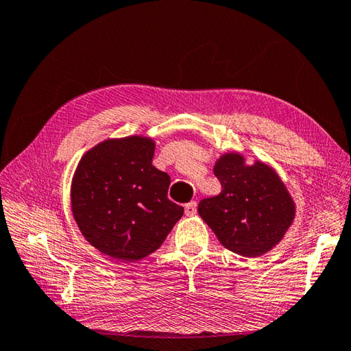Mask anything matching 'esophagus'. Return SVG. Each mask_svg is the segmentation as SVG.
Listing matches in <instances>:
<instances>
[{
    "instance_id": "esophagus-1",
    "label": "esophagus",
    "mask_w": 351,
    "mask_h": 351,
    "mask_svg": "<svg viewBox=\"0 0 351 351\" xmlns=\"http://www.w3.org/2000/svg\"><path fill=\"white\" fill-rule=\"evenodd\" d=\"M196 202L195 201H191V202H189L187 205H185V215L187 216H193V215H196Z\"/></svg>"
}]
</instances>
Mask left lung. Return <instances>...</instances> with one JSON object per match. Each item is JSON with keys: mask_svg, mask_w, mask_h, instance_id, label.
I'll return each mask as SVG.
<instances>
[{"mask_svg": "<svg viewBox=\"0 0 351 351\" xmlns=\"http://www.w3.org/2000/svg\"><path fill=\"white\" fill-rule=\"evenodd\" d=\"M215 175L222 191L204 197L197 211L219 242L243 257H258L276 246L295 216L292 197L276 171L258 161L246 167L242 155L226 154Z\"/></svg>", "mask_w": 351, "mask_h": 351, "instance_id": "obj_1", "label": "left lung"}]
</instances>
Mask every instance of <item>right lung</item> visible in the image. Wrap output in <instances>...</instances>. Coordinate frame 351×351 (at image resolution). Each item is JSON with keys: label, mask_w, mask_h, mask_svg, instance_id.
Segmentation results:
<instances>
[{"label": "right lung", "mask_w": 351, "mask_h": 351, "mask_svg": "<svg viewBox=\"0 0 351 351\" xmlns=\"http://www.w3.org/2000/svg\"><path fill=\"white\" fill-rule=\"evenodd\" d=\"M155 144L143 136L108 140L75 170L73 215L94 248L119 260H140L161 246L184 215L167 197L170 176L152 166Z\"/></svg>", "instance_id": "add662e5"}]
</instances>
